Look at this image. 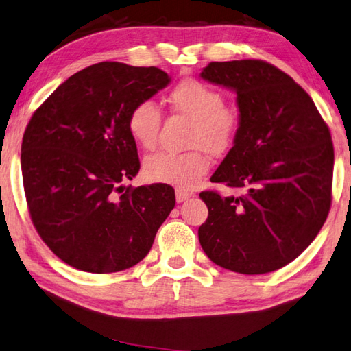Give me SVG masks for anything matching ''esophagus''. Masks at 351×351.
Segmentation results:
<instances>
[{
    "instance_id": "1",
    "label": "esophagus",
    "mask_w": 351,
    "mask_h": 351,
    "mask_svg": "<svg viewBox=\"0 0 351 351\" xmlns=\"http://www.w3.org/2000/svg\"><path fill=\"white\" fill-rule=\"evenodd\" d=\"M191 196H193V193H191V191H185V190H181V189L176 190V202L187 201V199H190Z\"/></svg>"
}]
</instances>
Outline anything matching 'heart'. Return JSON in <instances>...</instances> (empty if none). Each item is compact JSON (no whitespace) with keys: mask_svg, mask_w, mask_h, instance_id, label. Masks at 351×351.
<instances>
[{"mask_svg":"<svg viewBox=\"0 0 351 351\" xmlns=\"http://www.w3.org/2000/svg\"><path fill=\"white\" fill-rule=\"evenodd\" d=\"M170 106L178 114L193 121L190 129L189 152H158L144 161V176L161 182L193 189L210 169V156L226 152L239 132L237 115L225 108V95L201 80H181L169 95ZM161 126V111L154 101L144 100L130 109L128 117L129 134L143 149H154Z\"/></svg>","mask_w":351,"mask_h":351,"instance_id":"obj_1","label":"heart"}]
</instances>
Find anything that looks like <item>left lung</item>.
Returning a JSON list of instances; mask_svg holds the SVG:
<instances>
[{
  "mask_svg": "<svg viewBox=\"0 0 351 351\" xmlns=\"http://www.w3.org/2000/svg\"><path fill=\"white\" fill-rule=\"evenodd\" d=\"M201 77L237 94L239 132L211 182L243 193L199 195L208 207L199 242L225 269L277 271L313 242L330 210V130L311 95L265 60L210 62Z\"/></svg>",
  "mask_w": 351,
  "mask_h": 351,
  "instance_id": "left-lung-1",
  "label": "left lung"
}]
</instances>
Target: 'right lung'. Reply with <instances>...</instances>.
I'll use <instances>...</instances> for the list:
<instances>
[{"instance_id":"add662e5","label":"right lung","mask_w":351,"mask_h":351,"mask_svg":"<svg viewBox=\"0 0 351 351\" xmlns=\"http://www.w3.org/2000/svg\"><path fill=\"white\" fill-rule=\"evenodd\" d=\"M169 82L156 66L100 62L59 85L25 128L21 170L32 222L75 269L109 274L141 262L175 207L167 184L125 185L140 170L130 109Z\"/></svg>"}]
</instances>
